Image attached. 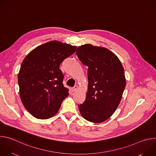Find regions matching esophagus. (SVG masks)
Listing matches in <instances>:
<instances>
[{
  "label": "esophagus",
  "mask_w": 156,
  "mask_h": 156,
  "mask_svg": "<svg viewBox=\"0 0 156 156\" xmlns=\"http://www.w3.org/2000/svg\"><path fill=\"white\" fill-rule=\"evenodd\" d=\"M78 89V86H77V85H75L73 88H72V91H76Z\"/></svg>",
  "instance_id": "obj_1"
}]
</instances>
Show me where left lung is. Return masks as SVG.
Returning a JSON list of instances; mask_svg holds the SVG:
<instances>
[{
	"instance_id": "left-lung-1",
	"label": "left lung",
	"mask_w": 156,
	"mask_h": 156,
	"mask_svg": "<svg viewBox=\"0 0 156 156\" xmlns=\"http://www.w3.org/2000/svg\"><path fill=\"white\" fill-rule=\"evenodd\" d=\"M76 55L88 66L86 100L79 105L82 117L101 123L113 115L126 86L124 69L117 56L108 49L86 44L79 46Z\"/></svg>"
}]
</instances>
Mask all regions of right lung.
I'll return each mask as SVG.
<instances>
[{
    "instance_id": "obj_1",
    "label": "right lung",
    "mask_w": 156,
    "mask_h": 156,
    "mask_svg": "<svg viewBox=\"0 0 156 156\" xmlns=\"http://www.w3.org/2000/svg\"><path fill=\"white\" fill-rule=\"evenodd\" d=\"M76 48L51 41L37 46L24 58L18 75L20 97L33 117L42 120L52 117L69 96L60 65Z\"/></svg>"
}]
</instances>
